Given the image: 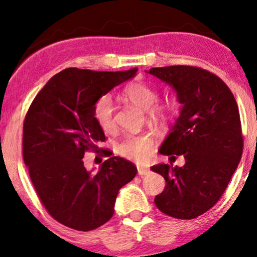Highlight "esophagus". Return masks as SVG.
Instances as JSON below:
<instances>
[{
	"instance_id": "34e87169",
	"label": "esophagus",
	"mask_w": 257,
	"mask_h": 257,
	"mask_svg": "<svg viewBox=\"0 0 257 257\" xmlns=\"http://www.w3.org/2000/svg\"><path fill=\"white\" fill-rule=\"evenodd\" d=\"M138 175L139 176H146V175H148L149 172H151V170H149L148 168H146V167H142V165H138Z\"/></svg>"
}]
</instances>
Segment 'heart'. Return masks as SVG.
<instances>
[{
    "instance_id": "heart-1",
    "label": "heart",
    "mask_w": 257,
    "mask_h": 257,
    "mask_svg": "<svg viewBox=\"0 0 257 257\" xmlns=\"http://www.w3.org/2000/svg\"><path fill=\"white\" fill-rule=\"evenodd\" d=\"M123 94L126 98L139 105L140 108L151 109L153 116L165 120L171 116L172 105L170 103H156L160 94L152 85L144 81H133L125 86ZM115 104L111 95L104 94L97 98L93 105V118L104 132L112 131L115 127ZM154 148L153 138L148 134H128L117 145V153L126 160L145 162L151 157Z\"/></svg>"
}]
</instances>
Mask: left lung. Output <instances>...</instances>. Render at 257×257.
I'll return each mask as SVG.
<instances>
[{
  "instance_id": "8db88e82",
  "label": "left lung",
  "mask_w": 257,
  "mask_h": 257,
  "mask_svg": "<svg viewBox=\"0 0 257 257\" xmlns=\"http://www.w3.org/2000/svg\"><path fill=\"white\" fill-rule=\"evenodd\" d=\"M149 73L171 85L183 104L159 152L171 160L185 157L184 167H152L167 183L154 202L173 218H196L218 202L241 160L238 104L222 79L197 66L153 68Z\"/></svg>"
}]
</instances>
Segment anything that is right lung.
<instances>
[{"instance_id":"add662e5","label":"right lung","mask_w":257,"mask_h":257,"mask_svg":"<svg viewBox=\"0 0 257 257\" xmlns=\"http://www.w3.org/2000/svg\"><path fill=\"white\" fill-rule=\"evenodd\" d=\"M138 69L117 72L69 68L47 82L24 119L23 159L35 192L48 214L77 231H92L113 215L118 191L137 175L132 162L112 156L92 173L84 165L87 152L105 136L93 118L98 97L134 77Z\"/></svg>"}]
</instances>
